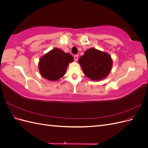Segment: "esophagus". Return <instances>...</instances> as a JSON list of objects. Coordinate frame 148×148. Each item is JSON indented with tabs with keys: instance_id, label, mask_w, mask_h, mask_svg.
Wrapping results in <instances>:
<instances>
[{
	"instance_id": "34e87169",
	"label": "esophagus",
	"mask_w": 148,
	"mask_h": 148,
	"mask_svg": "<svg viewBox=\"0 0 148 148\" xmlns=\"http://www.w3.org/2000/svg\"><path fill=\"white\" fill-rule=\"evenodd\" d=\"M74 59L75 61H77L78 59V55H75L74 56Z\"/></svg>"
}]
</instances>
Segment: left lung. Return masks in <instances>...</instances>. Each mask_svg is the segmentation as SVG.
I'll use <instances>...</instances> for the list:
<instances>
[{
	"instance_id": "1",
	"label": "left lung",
	"mask_w": 148,
	"mask_h": 148,
	"mask_svg": "<svg viewBox=\"0 0 148 148\" xmlns=\"http://www.w3.org/2000/svg\"><path fill=\"white\" fill-rule=\"evenodd\" d=\"M78 63L88 78L97 82L106 78L110 73L112 59L108 53L92 47L84 52Z\"/></svg>"
}]
</instances>
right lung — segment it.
<instances>
[{"instance_id": "obj_1", "label": "right lung", "mask_w": 148, "mask_h": 148, "mask_svg": "<svg viewBox=\"0 0 148 148\" xmlns=\"http://www.w3.org/2000/svg\"><path fill=\"white\" fill-rule=\"evenodd\" d=\"M73 61V57L70 53L54 48L40 58L39 73L49 81H57L65 75L67 66Z\"/></svg>"}]
</instances>
